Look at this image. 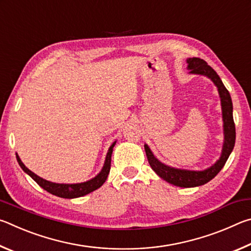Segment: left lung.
Wrapping results in <instances>:
<instances>
[{
    "instance_id": "1",
    "label": "left lung",
    "mask_w": 251,
    "mask_h": 251,
    "mask_svg": "<svg viewBox=\"0 0 251 251\" xmlns=\"http://www.w3.org/2000/svg\"><path fill=\"white\" fill-rule=\"evenodd\" d=\"M187 63H188V69L190 70V73L208 76V77L215 83L216 86L218 87L220 100H222L225 133V142L222 156H220L217 163L212 165L210 168L205 169V171L202 172H195L172 168L169 166H166V165L161 164L158 159L155 158V156L152 155L150 147L147 145H145V151L148 163H150L152 171H154L160 178H163L164 180H166L169 184H173L178 187H196L201 186L211 180L225 166L229 155H230V152L233 150V146H235L236 127L232 117L231 97L227 88L225 87V85L223 84L218 74L216 73L212 67L207 64L206 61H203L201 58H188L187 59Z\"/></svg>"
}]
</instances>
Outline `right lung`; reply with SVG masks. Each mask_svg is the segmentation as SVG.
<instances>
[{
  "mask_svg": "<svg viewBox=\"0 0 251 251\" xmlns=\"http://www.w3.org/2000/svg\"><path fill=\"white\" fill-rule=\"evenodd\" d=\"M114 146H115V143L109 147L107 156H106V159H105L104 167L99 175L91 180L80 182V184H72V185L55 184V182L48 181L43 179V178L35 175V174L29 171L27 167H25V165L21 161L20 157L18 155H16V159H18L21 168H22L25 173L28 174V175L31 176L33 179L42 187V188L45 189L46 192H49L50 194L55 195V196H58V197H62V198H77L94 192V190H96L97 188H100V187L104 184L105 180L107 179V176L110 171V158H112V152H113Z\"/></svg>",
  "mask_w": 251,
  "mask_h": 251,
  "instance_id": "obj_1",
  "label": "right lung"
}]
</instances>
